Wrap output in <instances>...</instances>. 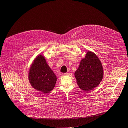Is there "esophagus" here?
<instances>
[{"mask_svg": "<svg viewBox=\"0 0 128 128\" xmlns=\"http://www.w3.org/2000/svg\"><path fill=\"white\" fill-rule=\"evenodd\" d=\"M64 75H68V76H70L72 75V74L70 72H66L64 74Z\"/></svg>", "mask_w": 128, "mask_h": 128, "instance_id": "obj_1", "label": "esophagus"}]
</instances>
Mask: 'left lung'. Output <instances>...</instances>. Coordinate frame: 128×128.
Returning a JSON list of instances; mask_svg holds the SVG:
<instances>
[{"mask_svg":"<svg viewBox=\"0 0 128 128\" xmlns=\"http://www.w3.org/2000/svg\"><path fill=\"white\" fill-rule=\"evenodd\" d=\"M74 75L80 88L84 91H91L98 86L103 78L102 62L94 52L88 51Z\"/></svg>","mask_w":128,"mask_h":128,"instance_id":"left-lung-1","label":"left lung"}]
</instances>
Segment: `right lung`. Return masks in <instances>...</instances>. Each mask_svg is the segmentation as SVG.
Here are the masks:
<instances>
[{
    "label": "right lung",
    "mask_w": 128,
    "mask_h": 128,
    "mask_svg": "<svg viewBox=\"0 0 128 128\" xmlns=\"http://www.w3.org/2000/svg\"><path fill=\"white\" fill-rule=\"evenodd\" d=\"M28 80L31 86L35 90L48 94L54 88L57 78L44 56L38 54L30 65Z\"/></svg>",
    "instance_id": "obj_1"
}]
</instances>
